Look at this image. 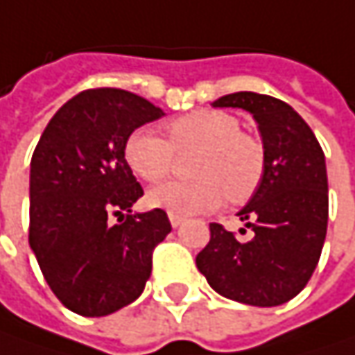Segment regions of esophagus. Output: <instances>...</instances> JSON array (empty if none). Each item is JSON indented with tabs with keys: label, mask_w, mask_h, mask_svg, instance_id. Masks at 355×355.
<instances>
[{
	"label": "esophagus",
	"mask_w": 355,
	"mask_h": 355,
	"mask_svg": "<svg viewBox=\"0 0 355 355\" xmlns=\"http://www.w3.org/2000/svg\"><path fill=\"white\" fill-rule=\"evenodd\" d=\"M168 219H171V225H173V227H180V225L184 223V219L178 217V215H168Z\"/></svg>",
	"instance_id": "34e87169"
}]
</instances>
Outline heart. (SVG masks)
<instances>
[{
  "label": "heart",
  "mask_w": 355,
  "mask_h": 355,
  "mask_svg": "<svg viewBox=\"0 0 355 355\" xmlns=\"http://www.w3.org/2000/svg\"><path fill=\"white\" fill-rule=\"evenodd\" d=\"M168 139L150 128L128 136L124 157L136 175L158 182L171 175L175 153L198 150L191 162L193 180H173L155 187L148 202L171 215L211 213L229 198L247 202L265 175V150L257 138L241 132L239 120L223 110H197L168 124Z\"/></svg>",
  "instance_id": "heart-1"
}]
</instances>
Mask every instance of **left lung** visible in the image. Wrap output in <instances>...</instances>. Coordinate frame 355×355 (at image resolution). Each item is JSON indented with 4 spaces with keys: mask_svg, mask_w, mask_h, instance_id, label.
<instances>
[{
    "mask_svg": "<svg viewBox=\"0 0 355 355\" xmlns=\"http://www.w3.org/2000/svg\"><path fill=\"white\" fill-rule=\"evenodd\" d=\"M213 108H243L257 122L265 175L237 213L249 237L211 223V241L197 255L198 271L227 300L273 307L307 285L327 231L325 157L307 122L273 96L235 92ZM241 235L247 231L239 229Z\"/></svg>",
    "mask_w": 355,
    "mask_h": 355,
    "instance_id": "obj_1",
    "label": "left lung"
}]
</instances>
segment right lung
<instances>
[{"mask_svg": "<svg viewBox=\"0 0 355 355\" xmlns=\"http://www.w3.org/2000/svg\"><path fill=\"white\" fill-rule=\"evenodd\" d=\"M160 116L132 92L84 90L53 114L33 150L30 247L73 313L102 318L138 300L153 251L173 229L162 209L132 213L144 191L124 158L128 136Z\"/></svg>", "mask_w": 355, "mask_h": 355, "instance_id": "obj_1", "label": "right lung"}]
</instances>
